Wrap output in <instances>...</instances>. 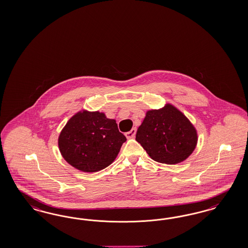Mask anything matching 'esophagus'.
<instances>
[{
	"mask_svg": "<svg viewBox=\"0 0 248 248\" xmlns=\"http://www.w3.org/2000/svg\"><path fill=\"white\" fill-rule=\"evenodd\" d=\"M135 134H136V128H133L131 131L125 133V136L127 138H134L135 136Z\"/></svg>",
	"mask_w": 248,
	"mask_h": 248,
	"instance_id": "1",
	"label": "esophagus"
}]
</instances>
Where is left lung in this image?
<instances>
[{
    "mask_svg": "<svg viewBox=\"0 0 248 248\" xmlns=\"http://www.w3.org/2000/svg\"><path fill=\"white\" fill-rule=\"evenodd\" d=\"M135 140L153 160L175 165L185 161L195 150L197 133L187 117L173 105L146 113Z\"/></svg>",
    "mask_w": 248,
    "mask_h": 248,
    "instance_id": "obj_1",
    "label": "left lung"
}]
</instances>
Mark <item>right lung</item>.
Returning a JSON list of instances; mask_svg holds the SVG:
<instances>
[{
  "label": "right lung",
  "mask_w": 248,
  "mask_h": 248,
  "mask_svg": "<svg viewBox=\"0 0 248 248\" xmlns=\"http://www.w3.org/2000/svg\"><path fill=\"white\" fill-rule=\"evenodd\" d=\"M125 141L115 120L98 111L83 110L68 121L59 135L58 145L68 164L93 173L111 165Z\"/></svg>",
  "instance_id": "1"
}]
</instances>
